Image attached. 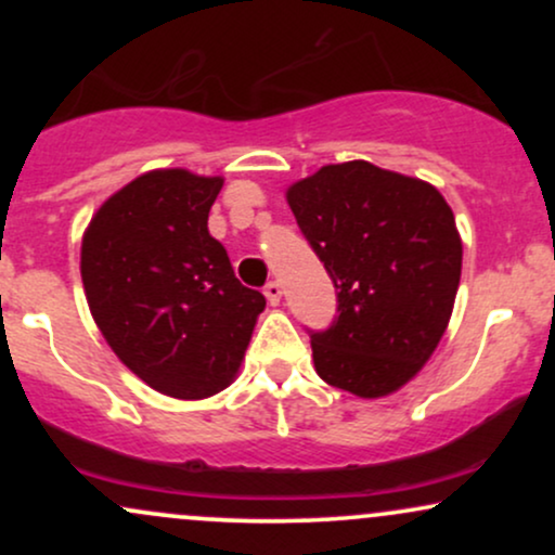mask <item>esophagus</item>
Listing matches in <instances>:
<instances>
[{
    "label": "esophagus",
    "mask_w": 555,
    "mask_h": 555,
    "mask_svg": "<svg viewBox=\"0 0 555 555\" xmlns=\"http://www.w3.org/2000/svg\"><path fill=\"white\" fill-rule=\"evenodd\" d=\"M263 295H266V299H269V305H279L282 302V284L269 282L263 286Z\"/></svg>",
    "instance_id": "esophagus-1"
}]
</instances>
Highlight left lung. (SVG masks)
<instances>
[{"mask_svg": "<svg viewBox=\"0 0 555 555\" xmlns=\"http://www.w3.org/2000/svg\"><path fill=\"white\" fill-rule=\"evenodd\" d=\"M286 203L339 302L326 331H310L318 375L362 399L397 391L436 352L454 310L462 240L449 203L367 162L321 167Z\"/></svg>", "mask_w": 555, "mask_h": 555, "instance_id": "1", "label": "left lung"}]
</instances>
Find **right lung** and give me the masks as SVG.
<instances>
[{
	"instance_id": "right-lung-1",
	"label": "right lung",
	"mask_w": 555,
	"mask_h": 555,
	"mask_svg": "<svg viewBox=\"0 0 555 555\" xmlns=\"http://www.w3.org/2000/svg\"><path fill=\"white\" fill-rule=\"evenodd\" d=\"M221 184L188 169L149 171L114 193L82 234L95 326L140 380L175 399L232 384L266 308L208 234Z\"/></svg>"
}]
</instances>
